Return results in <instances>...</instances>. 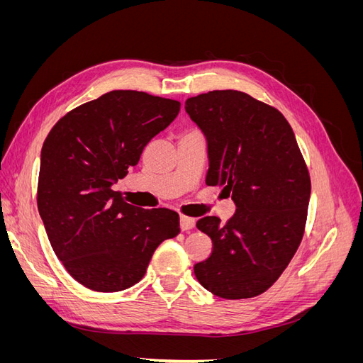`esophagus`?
<instances>
[{
  "instance_id": "34e87169",
  "label": "esophagus",
  "mask_w": 363,
  "mask_h": 363,
  "mask_svg": "<svg viewBox=\"0 0 363 363\" xmlns=\"http://www.w3.org/2000/svg\"><path fill=\"white\" fill-rule=\"evenodd\" d=\"M180 227L182 230H192L195 227V219L189 216H180Z\"/></svg>"
}]
</instances>
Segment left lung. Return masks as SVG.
Returning a JSON list of instances; mask_svg holds the SVG:
<instances>
[{"label": "left lung", "mask_w": 363, "mask_h": 363, "mask_svg": "<svg viewBox=\"0 0 363 363\" xmlns=\"http://www.w3.org/2000/svg\"><path fill=\"white\" fill-rule=\"evenodd\" d=\"M184 111L207 140L208 186L232 192L235 215L196 221L213 242L195 277L227 300L265 292L298 248L311 177L292 127L277 108L245 92L212 91L188 98Z\"/></svg>", "instance_id": "1"}]
</instances>
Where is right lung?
I'll list each match as a JSON object with an SVG mask.
<instances>
[{"instance_id":"right-lung-1","label":"right lung","mask_w":363,"mask_h":363,"mask_svg":"<svg viewBox=\"0 0 363 363\" xmlns=\"http://www.w3.org/2000/svg\"><path fill=\"white\" fill-rule=\"evenodd\" d=\"M180 106L145 92L111 91L65 115L43 142L38 208L54 252L83 286H133L156 248L180 233L177 212L136 207L112 189Z\"/></svg>"}]
</instances>
